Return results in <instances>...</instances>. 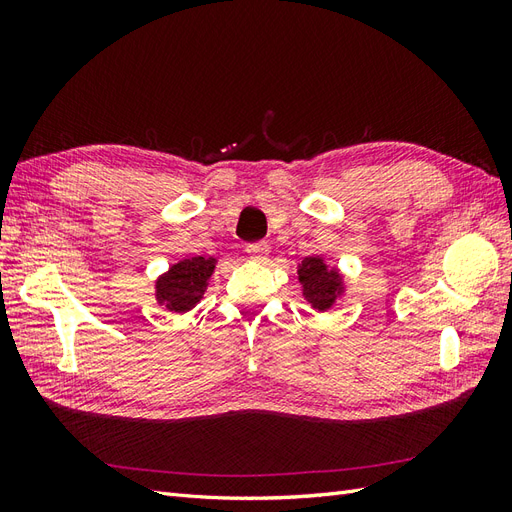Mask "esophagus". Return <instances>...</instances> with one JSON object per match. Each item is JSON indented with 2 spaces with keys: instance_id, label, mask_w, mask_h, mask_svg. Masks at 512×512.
Segmentation results:
<instances>
[{
  "instance_id": "34e87169",
  "label": "esophagus",
  "mask_w": 512,
  "mask_h": 512,
  "mask_svg": "<svg viewBox=\"0 0 512 512\" xmlns=\"http://www.w3.org/2000/svg\"><path fill=\"white\" fill-rule=\"evenodd\" d=\"M247 256H250L256 262H265L269 258V245L267 243L247 245Z\"/></svg>"
}]
</instances>
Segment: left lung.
<instances>
[{
	"label": "left lung",
	"mask_w": 512,
	"mask_h": 512,
	"mask_svg": "<svg viewBox=\"0 0 512 512\" xmlns=\"http://www.w3.org/2000/svg\"><path fill=\"white\" fill-rule=\"evenodd\" d=\"M297 277L301 284V297L316 312H329L348 292L342 269L331 267L322 254L303 258L297 267Z\"/></svg>",
	"instance_id": "1"
}]
</instances>
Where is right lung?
I'll list each match as a JSON object with an SVG mask.
<instances>
[{
	"mask_svg": "<svg viewBox=\"0 0 512 512\" xmlns=\"http://www.w3.org/2000/svg\"><path fill=\"white\" fill-rule=\"evenodd\" d=\"M215 265L218 258L213 256H190L173 262L153 284L158 305H164L170 314L177 316L192 312L205 297Z\"/></svg>",
	"mask_w": 512,
	"mask_h": 512,
	"instance_id": "1",
	"label": "right lung"
}]
</instances>
